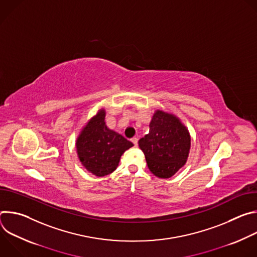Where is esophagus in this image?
<instances>
[{
    "label": "esophagus",
    "mask_w": 257,
    "mask_h": 257,
    "mask_svg": "<svg viewBox=\"0 0 257 257\" xmlns=\"http://www.w3.org/2000/svg\"><path fill=\"white\" fill-rule=\"evenodd\" d=\"M131 141L134 143L135 146H137V143H138V138H137V137H133V138L131 139Z\"/></svg>",
    "instance_id": "34e87169"
}]
</instances>
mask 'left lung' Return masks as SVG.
Returning <instances> with one entry per match:
<instances>
[{"mask_svg":"<svg viewBox=\"0 0 257 257\" xmlns=\"http://www.w3.org/2000/svg\"><path fill=\"white\" fill-rule=\"evenodd\" d=\"M138 144L150 171L161 179H168L186 164L191 137L177 116L157 109L150 124V133Z\"/></svg>","mask_w":257,"mask_h":257,"instance_id":"obj_1","label":"left lung"}]
</instances>
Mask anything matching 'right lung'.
I'll use <instances>...</instances> for the list:
<instances>
[{
    "instance_id": "add662e5",
    "label": "right lung",
    "mask_w": 257,
    "mask_h": 257,
    "mask_svg": "<svg viewBox=\"0 0 257 257\" xmlns=\"http://www.w3.org/2000/svg\"><path fill=\"white\" fill-rule=\"evenodd\" d=\"M105 109L100 108L81 129L76 139L77 156L82 166L96 177L113 173L122 155L133 143L108 129L104 122Z\"/></svg>"
}]
</instances>
